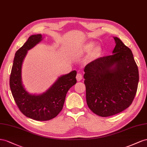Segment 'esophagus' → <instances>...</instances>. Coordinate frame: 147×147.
<instances>
[{
  "mask_svg": "<svg viewBox=\"0 0 147 147\" xmlns=\"http://www.w3.org/2000/svg\"><path fill=\"white\" fill-rule=\"evenodd\" d=\"M76 79L78 81H80L82 79V75L81 73H78L76 75Z\"/></svg>",
  "mask_w": 147,
  "mask_h": 147,
  "instance_id": "esophagus-1",
  "label": "esophagus"
}]
</instances>
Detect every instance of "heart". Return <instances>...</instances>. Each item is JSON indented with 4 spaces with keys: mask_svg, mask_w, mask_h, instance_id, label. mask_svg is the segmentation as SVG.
Returning a JSON list of instances; mask_svg holds the SVG:
<instances>
[{
    "mask_svg": "<svg viewBox=\"0 0 147 147\" xmlns=\"http://www.w3.org/2000/svg\"><path fill=\"white\" fill-rule=\"evenodd\" d=\"M95 44V42H90L89 44H88L86 45V47L85 48L86 51H87V52L90 51V50L94 48ZM101 50H102V48H101V47H100V46H99V45L96 46V47L94 49V51H93L94 54H97V53H98L100 51H101Z\"/></svg>",
    "mask_w": 147,
    "mask_h": 147,
    "instance_id": "heart-1",
    "label": "heart"
}]
</instances>
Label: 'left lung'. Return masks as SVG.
Instances as JSON below:
<instances>
[{
  "label": "left lung",
  "mask_w": 147,
  "mask_h": 147,
  "mask_svg": "<svg viewBox=\"0 0 147 147\" xmlns=\"http://www.w3.org/2000/svg\"><path fill=\"white\" fill-rule=\"evenodd\" d=\"M113 38V55L99 58L84 68L87 104L102 117L118 114L131 105L139 79L131 50L118 37Z\"/></svg>",
  "instance_id": "1"
}]
</instances>
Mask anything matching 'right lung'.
<instances>
[{
  "label": "right lung",
  "instance_id": "1",
  "mask_svg": "<svg viewBox=\"0 0 147 147\" xmlns=\"http://www.w3.org/2000/svg\"><path fill=\"white\" fill-rule=\"evenodd\" d=\"M42 40V34L32 35L16 51L11 71L10 87L16 105L24 115L36 121H48L55 118L61 111L67 92L76 83L77 73L74 70L58 78L43 93L29 94L22 82L23 62L28 50Z\"/></svg>",
  "mask_w": 147,
  "mask_h": 147
}]
</instances>
